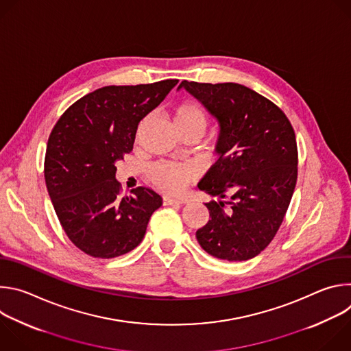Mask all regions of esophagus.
Returning <instances> with one entry per match:
<instances>
[{"label": "esophagus", "instance_id": "obj_1", "mask_svg": "<svg viewBox=\"0 0 351 351\" xmlns=\"http://www.w3.org/2000/svg\"><path fill=\"white\" fill-rule=\"evenodd\" d=\"M162 203H164V206H179V204H184L186 202H184L183 198H175V197L164 195L162 197Z\"/></svg>", "mask_w": 351, "mask_h": 351}]
</instances>
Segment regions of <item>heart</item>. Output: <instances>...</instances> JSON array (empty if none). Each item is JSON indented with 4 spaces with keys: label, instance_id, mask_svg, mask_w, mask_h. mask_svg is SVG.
Returning <instances> with one entry per match:
<instances>
[{
    "label": "heart",
    "instance_id": "obj_1",
    "mask_svg": "<svg viewBox=\"0 0 351 351\" xmlns=\"http://www.w3.org/2000/svg\"><path fill=\"white\" fill-rule=\"evenodd\" d=\"M172 122L178 132L197 130L204 133L207 126V114L197 103L183 101L172 111ZM152 182L169 193H180L186 184L195 178L197 169L191 165H178L169 162H160L148 171Z\"/></svg>",
    "mask_w": 351,
    "mask_h": 351
}]
</instances>
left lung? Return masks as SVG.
Instances as JSON below:
<instances>
[{
    "mask_svg": "<svg viewBox=\"0 0 351 351\" xmlns=\"http://www.w3.org/2000/svg\"><path fill=\"white\" fill-rule=\"evenodd\" d=\"M184 88L219 125L218 161L198 183L213 197L198 244L219 260L245 261L275 237L297 182L294 130L280 108L239 83H197Z\"/></svg>",
    "mask_w": 351,
    "mask_h": 351,
    "instance_id": "1",
    "label": "left lung"
}]
</instances>
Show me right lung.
<instances>
[{
  "label": "right lung",
  "instance_id": "1",
  "mask_svg": "<svg viewBox=\"0 0 351 351\" xmlns=\"http://www.w3.org/2000/svg\"><path fill=\"white\" fill-rule=\"evenodd\" d=\"M178 82L97 88L72 104L49 134L47 190L65 233L83 253L115 258L132 252L162 206L161 195L147 187L121 197L115 164L133 149L140 121Z\"/></svg>",
  "mask_w": 351,
  "mask_h": 351
}]
</instances>
